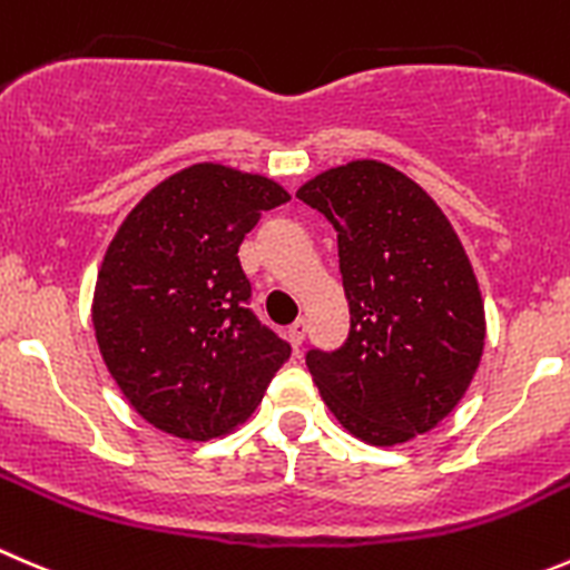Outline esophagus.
<instances>
[{"instance_id":"1","label":"esophagus","mask_w":570,"mask_h":570,"mask_svg":"<svg viewBox=\"0 0 570 570\" xmlns=\"http://www.w3.org/2000/svg\"><path fill=\"white\" fill-rule=\"evenodd\" d=\"M306 328H308L306 320H297V323L289 328V342H292V347H295V351H301L303 340H306Z\"/></svg>"}]
</instances>
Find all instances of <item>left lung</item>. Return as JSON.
Masks as SVG:
<instances>
[{"label": "left lung", "mask_w": 570, "mask_h": 570, "mask_svg": "<svg viewBox=\"0 0 570 570\" xmlns=\"http://www.w3.org/2000/svg\"><path fill=\"white\" fill-rule=\"evenodd\" d=\"M297 197L340 245L351 331L306 364L342 429L401 445L454 412L484 351V301L454 225L401 169L356 158L314 175Z\"/></svg>", "instance_id": "left-lung-1"}]
</instances>
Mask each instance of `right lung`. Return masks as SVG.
Returning a JSON list of instances; mask_svg holds the SVG:
<instances>
[{"label": "right lung", "mask_w": 570, "mask_h": 570, "mask_svg": "<svg viewBox=\"0 0 570 570\" xmlns=\"http://www.w3.org/2000/svg\"><path fill=\"white\" fill-rule=\"evenodd\" d=\"M289 200L273 178L200 161L153 186L105 250L91 301L99 353L150 425L206 443L245 423L289 342L247 308L239 245Z\"/></svg>", "instance_id": "add662e5"}]
</instances>
